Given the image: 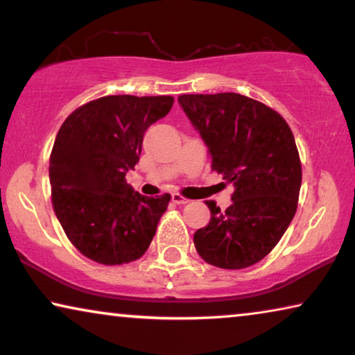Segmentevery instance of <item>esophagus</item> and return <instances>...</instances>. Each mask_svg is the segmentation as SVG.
<instances>
[{
    "label": "esophagus",
    "instance_id": "esophagus-1",
    "mask_svg": "<svg viewBox=\"0 0 355 355\" xmlns=\"http://www.w3.org/2000/svg\"><path fill=\"white\" fill-rule=\"evenodd\" d=\"M171 200H173L174 203H178V205H186V203H189L187 198H184L182 196H179V193H173Z\"/></svg>",
    "mask_w": 355,
    "mask_h": 355
}]
</instances>
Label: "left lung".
<instances>
[{"label": "left lung", "instance_id": "1", "mask_svg": "<svg viewBox=\"0 0 355 355\" xmlns=\"http://www.w3.org/2000/svg\"><path fill=\"white\" fill-rule=\"evenodd\" d=\"M179 105L207 145L211 168L234 186L225 211L207 200L210 223L193 234L198 255L218 268L257 263L278 244L297 210L302 166L281 116L239 94L181 95Z\"/></svg>", "mask_w": 355, "mask_h": 355}]
</instances>
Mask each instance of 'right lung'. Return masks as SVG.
Listing matches in <instances>:
<instances>
[{
    "mask_svg": "<svg viewBox=\"0 0 355 355\" xmlns=\"http://www.w3.org/2000/svg\"><path fill=\"white\" fill-rule=\"evenodd\" d=\"M173 103V96H101L62 123L50 157L53 208L87 259L123 265L147 252L171 197L140 196L125 173L139 163L145 130Z\"/></svg>",
    "mask_w": 355,
    "mask_h": 355,
    "instance_id": "1",
    "label": "right lung"
}]
</instances>
